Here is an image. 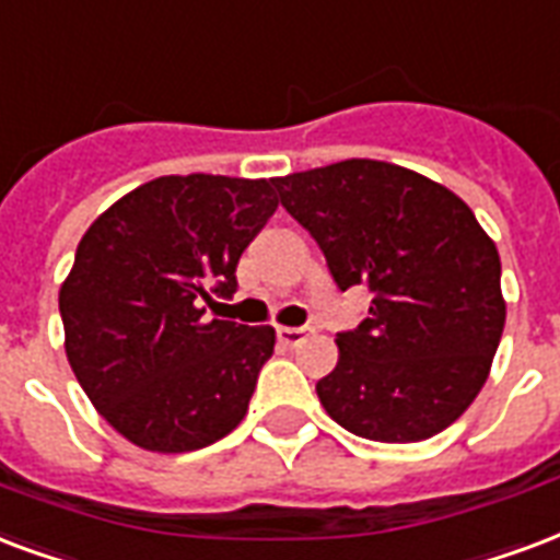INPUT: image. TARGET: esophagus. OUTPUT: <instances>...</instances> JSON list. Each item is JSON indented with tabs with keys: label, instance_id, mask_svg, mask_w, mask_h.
<instances>
[{
	"label": "esophagus",
	"instance_id": "1",
	"mask_svg": "<svg viewBox=\"0 0 560 560\" xmlns=\"http://www.w3.org/2000/svg\"><path fill=\"white\" fill-rule=\"evenodd\" d=\"M306 336H313V327L304 325V327H277V339L285 345V348H295L306 339Z\"/></svg>",
	"mask_w": 560,
	"mask_h": 560
}]
</instances>
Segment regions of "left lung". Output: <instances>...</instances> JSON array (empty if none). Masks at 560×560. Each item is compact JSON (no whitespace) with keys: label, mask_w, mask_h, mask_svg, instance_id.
<instances>
[{"label":"left lung","mask_w":560,"mask_h":560,"mask_svg":"<svg viewBox=\"0 0 560 560\" xmlns=\"http://www.w3.org/2000/svg\"><path fill=\"white\" fill-rule=\"evenodd\" d=\"M275 188L336 285L372 292L369 318L336 334L339 363L315 384L327 416L377 443L440 434L481 393L502 339L493 238L445 185L375 159L277 176Z\"/></svg>","instance_id":"obj_1"}]
</instances>
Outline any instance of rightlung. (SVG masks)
Returning <instances> with one entry per match:
<instances>
[{"instance_id":"right-lung-1","label":"right lung","mask_w":560,"mask_h":560,"mask_svg":"<svg viewBox=\"0 0 560 560\" xmlns=\"http://www.w3.org/2000/svg\"><path fill=\"white\" fill-rule=\"evenodd\" d=\"M275 179L159 176L108 206L58 292L65 351L91 405L129 443L179 455L242 422L275 327L203 318L275 215Z\"/></svg>"}]
</instances>
